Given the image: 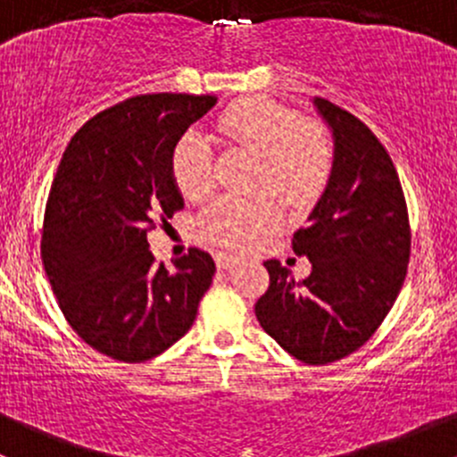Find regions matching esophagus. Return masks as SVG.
Segmentation results:
<instances>
[{"mask_svg": "<svg viewBox=\"0 0 457 457\" xmlns=\"http://www.w3.org/2000/svg\"><path fill=\"white\" fill-rule=\"evenodd\" d=\"M215 263H218L220 270H230V268L237 266L239 257L227 255V253H218V255H215Z\"/></svg>", "mask_w": 457, "mask_h": 457, "instance_id": "obj_1", "label": "esophagus"}]
</instances>
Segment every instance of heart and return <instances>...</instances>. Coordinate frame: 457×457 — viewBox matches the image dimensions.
<instances>
[{
    "label": "heart",
    "instance_id": "1",
    "mask_svg": "<svg viewBox=\"0 0 457 457\" xmlns=\"http://www.w3.org/2000/svg\"><path fill=\"white\" fill-rule=\"evenodd\" d=\"M218 129L233 147L262 160L257 182L295 206L321 194L330 176L334 147L323 125L301 120L290 107L270 98H246L218 119ZM171 173L189 200L213 191L215 158L197 131H187L171 152ZM281 222V206L272 197H222L195 220L197 237L224 248H248Z\"/></svg>",
    "mask_w": 457,
    "mask_h": 457
}]
</instances>
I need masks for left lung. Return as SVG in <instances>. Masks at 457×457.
Instances as JSON below:
<instances>
[{
  "instance_id": "obj_1",
  "label": "left lung",
  "mask_w": 457,
  "mask_h": 457,
  "mask_svg": "<svg viewBox=\"0 0 457 457\" xmlns=\"http://www.w3.org/2000/svg\"><path fill=\"white\" fill-rule=\"evenodd\" d=\"M334 143L328 185L293 237L312 270L295 281L263 262L270 286L257 299L260 326L295 359L326 365L359 350L383 323L409 263V220L392 158L368 125L326 98H312Z\"/></svg>"
}]
</instances>
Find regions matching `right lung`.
I'll return each instance as SVG.
<instances>
[{
	"label": "right lung",
	"mask_w": 457,
	"mask_h": 457,
	"mask_svg": "<svg viewBox=\"0 0 457 457\" xmlns=\"http://www.w3.org/2000/svg\"><path fill=\"white\" fill-rule=\"evenodd\" d=\"M218 96L147 94L89 119L70 140L46 204L41 257L72 330L101 354L143 363L194 326L215 263L191 248L154 263L147 230L185 206L171 152Z\"/></svg>",
	"instance_id": "add662e5"
}]
</instances>
